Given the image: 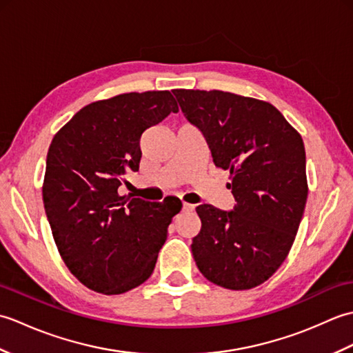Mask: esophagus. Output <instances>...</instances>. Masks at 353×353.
Listing matches in <instances>:
<instances>
[{
  "mask_svg": "<svg viewBox=\"0 0 353 353\" xmlns=\"http://www.w3.org/2000/svg\"><path fill=\"white\" fill-rule=\"evenodd\" d=\"M194 209H196V205H191V203H183V212H192Z\"/></svg>",
  "mask_w": 353,
  "mask_h": 353,
  "instance_id": "esophagus-1",
  "label": "esophagus"
}]
</instances>
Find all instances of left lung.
Masks as SVG:
<instances>
[{
	"label": "left lung",
	"instance_id": "left-lung-1",
	"mask_svg": "<svg viewBox=\"0 0 353 353\" xmlns=\"http://www.w3.org/2000/svg\"><path fill=\"white\" fill-rule=\"evenodd\" d=\"M181 109L203 133L215 167L230 172L236 205L197 206L194 261L208 281L250 290L288 256L308 197L301 133L272 104L224 91L174 89Z\"/></svg>",
	"mask_w": 353,
	"mask_h": 353
}]
</instances>
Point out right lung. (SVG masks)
Wrapping results in <instances>:
<instances>
[{"label": "right lung", "mask_w": 353, "mask_h": 353, "mask_svg": "<svg viewBox=\"0 0 353 353\" xmlns=\"http://www.w3.org/2000/svg\"><path fill=\"white\" fill-rule=\"evenodd\" d=\"M177 103L170 91L119 94L81 108L51 141L42 197L70 272L101 294H123L152 276L181 200L119 196L138 171L139 139Z\"/></svg>", "instance_id": "add662e5"}]
</instances>
